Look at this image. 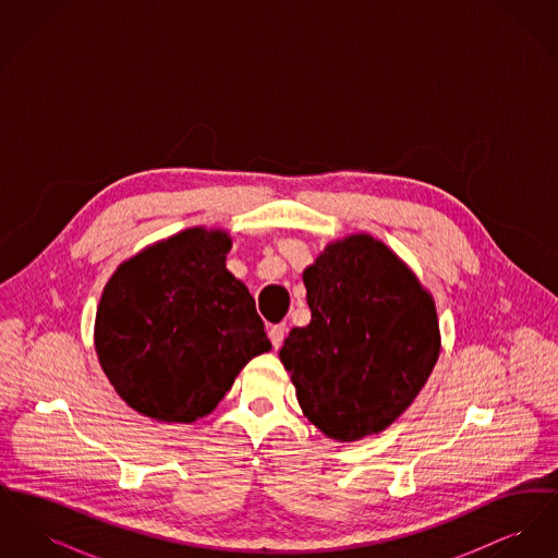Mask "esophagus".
Instances as JSON below:
<instances>
[{"label": "esophagus", "mask_w": 558, "mask_h": 558, "mask_svg": "<svg viewBox=\"0 0 558 558\" xmlns=\"http://www.w3.org/2000/svg\"><path fill=\"white\" fill-rule=\"evenodd\" d=\"M267 335H269V341H271L274 349H278V347L282 345V341H284L287 324H274V326H269Z\"/></svg>", "instance_id": "esophagus-1"}]
</instances>
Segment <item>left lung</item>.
<instances>
[{
	"instance_id": "8db88e82",
	"label": "left lung",
	"mask_w": 558,
	"mask_h": 558,
	"mask_svg": "<svg viewBox=\"0 0 558 558\" xmlns=\"http://www.w3.org/2000/svg\"><path fill=\"white\" fill-rule=\"evenodd\" d=\"M303 282L312 322L292 328L280 362L305 418L339 444L383 433L439 360L433 294L366 232L328 242Z\"/></svg>"
}]
</instances>
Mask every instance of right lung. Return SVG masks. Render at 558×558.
Returning a JSON list of instances; mask_svg holds the SVG:
<instances>
[{"label": "right lung", "mask_w": 558, "mask_h": 558, "mask_svg": "<svg viewBox=\"0 0 558 558\" xmlns=\"http://www.w3.org/2000/svg\"><path fill=\"white\" fill-rule=\"evenodd\" d=\"M230 232L187 228L114 269L94 345L110 385L157 423L211 414L239 372L271 349L244 282L228 271Z\"/></svg>", "instance_id": "obj_1"}]
</instances>
